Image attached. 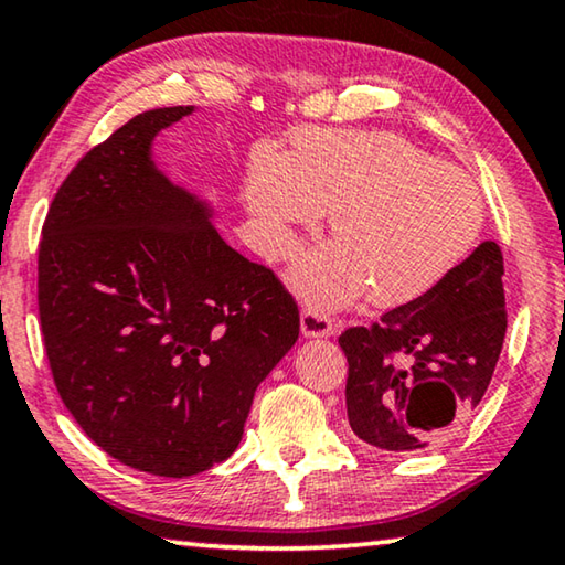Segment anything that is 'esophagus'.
<instances>
[{
  "label": "esophagus",
  "instance_id": "1",
  "mask_svg": "<svg viewBox=\"0 0 565 565\" xmlns=\"http://www.w3.org/2000/svg\"><path fill=\"white\" fill-rule=\"evenodd\" d=\"M300 331L306 338H328L338 331V323L333 318H328L326 312H320L316 308H302Z\"/></svg>",
  "mask_w": 565,
  "mask_h": 565
}]
</instances>
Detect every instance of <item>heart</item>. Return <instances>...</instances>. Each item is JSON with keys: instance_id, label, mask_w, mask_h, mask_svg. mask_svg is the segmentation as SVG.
Listing matches in <instances>:
<instances>
[{"instance_id": "heart-1", "label": "heart", "mask_w": 565, "mask_h": 565, "mask_svg": "<svg viewBox=\"0 0 565 565\" xmlns=\"http://www.w3.org/2000/svg\"><path fill=\"white\" fill-rule=\"evenodd\" d=\"M288 156L263 151L247 171L245 199L265 249H295V230L333 212L335 245L302 257L292 285L333 308L363 298L409 306L445 285L472 253L484 199L470 173L388 131L295 134Z\"/></svg>"}]
</instances>
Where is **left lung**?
<instances>
[{"label": "left lung", "instance_id": "left-lung-1", "mask_svg": "<svg viewBox=\"0 0 565 565\" xmlns=\"http://www.w3.org/2000/svg\"><path fill=\"white\" fill-rule=\"evenodd\" d=\"M502 275L500 247L482 242L427 298L341 333L355 437L386 452H414L465 427L505 341Z\"/></svg>", "mask_w": 565, "mask_h": 565}]
</instances>
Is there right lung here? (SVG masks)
I'll list each match as a JSON object with an SVG mask.
<instances>
[{
  "label": "right lung",
  "instance_id": "add662e5",
  "mask_svg": "<svg viewBox=\"0 0 565 565\" xmlns=\"http://www.w3.org/2000/svg\"><path fill=\"white\" fill-rule=\"evenodd\" d=\"M194 106L138 113L67 173L42 224L38 308L57 394L103 452L189 477L237 449L255 392L300 333L270 267L151 161Z\"/></svg>",
  "mask_w": 565,
  "mask_h": 565
}]
</instances>
